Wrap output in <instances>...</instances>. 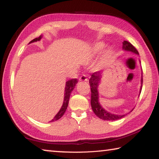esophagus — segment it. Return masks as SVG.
I'll list each match as a JSON object with an SVG mask.
<instances>
[{
	"label": "esophagus",
	"instance_id": "obj_1",
	"mask_svg": "<svg viewBox=\"0 0 159 159\" xmlns=\"http://www.w3.org/2000/svg\"><path fill=\"white\" fill-rule=\"evenodd\" d=\"M79 80H80V81H81V82H85V81H87L88 79H87V77H86L85 75L83 74V75H82L80 77Z\"/></svg>",
	"mask_w": 159,
	"mask_h": 159
}]
</instances>
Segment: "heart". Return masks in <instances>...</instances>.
Segmentation results:
<instances>
[{
	"instance_id": "1",
	"label": "heart",
	"mask_w": 159,
	"mask_h": 159,
	"mask_svg": "<svg viewBox=\"0 0 159 159\" xmlns=\"http://www.w3.org/2000/svg\"><path fill=\"white\" fill-rule=\"evenodd\" d=\"M106 46V44L104 42H98L95 43V44L92 45L89 50V55L90 57H95V56L98 55V54L100 53L104 48ZM114 50H113L112 48H108L107 49L104 51V52L102 55L101 60L99 61V62L97 64L96 67L98 69H100L105 64L107 60L111 57L113 55Z\"/></svg>"
}]
</instances>
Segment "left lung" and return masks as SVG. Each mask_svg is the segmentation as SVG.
Wrapping results in <instances>:
<instances>
[{
    "label": "left lung",
    "mask_w": 159,
    "mask_h": 159,
    "mask_svg": "<svg viewBox=\"0 0 159 159\" xmlns=\"http://www.w3.org/2000/svg\"><path fill=\"white\" fill-rule=\"evenodd\" d=\"M123 50L125 51H128V52H131L133 53L136 54V55H139L138 51L136 50V48H134L130 43H129L126 41H124L123 42ZM140 62V61H139ZM102 76H103V73L101 71H97L93 73L91 76L90 79L89 80V83L91 88V99H90V104L91 107L93 112L95 113L97 116L101 118L102 120H116L120 119L125 116V115H127L129 113L133 111V109L131 111L128 113V114H123V115H118L111 114L109 111H107L105 109H104L103 107L99 103V91L98 88L99 85V83L101 82V79ZM142 73L141 76V86H140V90H139V94L141 93L142 87Z\"/></svg>",
    "instance_id": "8db88e82"
}]
</instances>
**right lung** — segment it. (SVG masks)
Wrapping results in <instances>:
<instances>
[{
	"instance_id": "1",
	"label": "right lung",
	"mask_w": 159,
	"mask_h": 159,
	"mask_svg": "<svg viewBox=\"0 0 159 159\" xmlns=\"http://www.w3.org/2000/svg\"><path fill=\"white\" fill-rule=\"evenodd\" d=\"M42 37H43V36H40L39 37L36 38V39H34V40H32V41L29 43V44H30V43H34V42L41 41ZM77 83H78V80L76 79H70L69 80H67V81L66 82L65 89H64V98L62 106H61V109H60V111H58L57 114L55 115V116L53 118V119L51 120L50 122H53V121H55V120H59L64 115V113H65L66 110L67 109V107H68L70 95H71L72 90L74 89L75 86H76Z\"/></svg>"
}]
</instances>
